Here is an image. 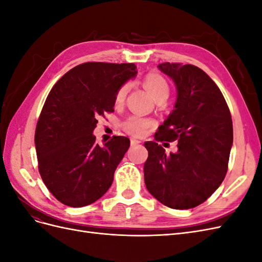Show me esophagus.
<instances>
[{
    "label": "esophagus",
    "mask_w": 262,
    "mask_h": 262,
    "mask_svg": "<svg viewBox=\"0 0 262 262\" xmlns=\"http://www.w3.org/2000/svg\"><path fill=\"white\" fill-rule=\"evenodd\" d=\"M139 144H141V141L134 140V139L131 140V146H136V145H139Z\"/></svg>",
    "instance_id": "esophagus-1"
}]
</instances>
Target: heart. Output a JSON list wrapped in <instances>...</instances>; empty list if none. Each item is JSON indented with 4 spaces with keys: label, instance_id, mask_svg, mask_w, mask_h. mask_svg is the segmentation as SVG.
I'll return each mask as SVG.
<instances>
[{
    "label": "heart",
    "instance_id": "heart-1",
    "mask_svg": "<svg viewBox=\"0 0 262 262\" xmlns=\"http://www.w3.org/2000/svg\"><path fill=\"white\" fill-rule=\"evenodd\" d=\"M144 85L146 90L149 92L152 96L158 99H167L169 96V85L165 78L157 73H148L144 77ZM129 91V84H123L118 90L115 101L116 104H122L124 101L126 94ZM154 125V121L150 119L143 118L140 115H132L125 119L122 123L123 129L133 137L141 138L144 137L150 126Z\"/></svg>",
    "mask_w": 262,
    "mask_h": 262
}]
</instances>
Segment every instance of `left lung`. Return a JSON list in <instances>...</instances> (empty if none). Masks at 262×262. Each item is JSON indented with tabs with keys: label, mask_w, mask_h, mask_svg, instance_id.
I'll list each match as a JSON object with an SVG mask.
<instances>
[{
	"label": "left lung",
	"mask_w": 262,
	"mask_h": 262,
	"mask_svg": "<svg viewBox=\"0 0 262 262\" xmlns=\"http://www.w3.org/2000/svg\"><path fill=\"white\" fill-rule=\"evenodd\" d=\"M177 89L175 109L145 142L148 157L144 181L148 192L171 209L203 203L224 180L233 145V122L223 94L195 66L158 64ZM179 142L176 154L166 155L158 141ZM168 144V143H167Z\"/></svg>",
	"instance_id": "left-lung-1"
}]
</instances>
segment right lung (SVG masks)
<instances>
[{"instance_id": "right-lung-1", "label": "right lung", "mask_w": 262, "mask_h": 262, "mask_svg": "<svg viewBox=\"0 0 262 262\" xmlns=\"http://www.w3.org/2000/svg\"><path fill=\"white\" fill-rule=\"evenodd\" d=\"M133 63L86 62L54 84L39 116L35 145L46 187L61 203L81 208L104 195L130 146L114 137L95 143L98 117L114 113L118 90L137 74Z\"/></svg>"}]
</instances>
